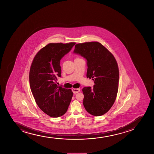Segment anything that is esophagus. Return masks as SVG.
I'll use <instances>...</instances> for the list:
<instances>
[{"instance_id": "1", "label": "esophagus", "mask_w": 154, "mask_h": 154, "mask_svg": "<svg viewBox=\"0 0 154 154\" xmlns=\"http://www.w3.org/2000/svg\"><path fill=\"white\" fill-rule=\"evenodd\" d=\"M72 92L74 94H76L80 91V89L79 88H73Z\"/></svg>"}]
</instances>
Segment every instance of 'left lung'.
Here are the masks:
<instances>
[{
	"mask_svg": "<svg viewBox=\"0 0 154 154\" xmlns=\"http://www.w3.org/2000/svg\"><path fill=\"white\" fill-rule=\"evenodd\" d=\"M73 53L86 60L87 77L92 78L93 88L83 89V105L87 112L100 116L115 102L118 90L119 72L113 55L101 43L88 42L75 46Z\"/></svg>",
	"mask_w": 154,
	"mask_h": 154,
	"instance_id": "8db88e82",
	"label": "left lung"
}]
</instances>
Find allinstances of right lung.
Returning a JSON list of instances; mask_svg holds the SVG:
<instances>
[{"label": "right lung", "mask_w": 154, "mask_h": 154, "mask_svg": "<svg viewBox=\"0 0 154 154\" xmlns=\"http://www.w3.org/2000/svg\"><path fill=\"white\" fill-rule=\"evenodd\" d=\"M75 42L50 43L34 57L30 68V88L38 106L52 118L60 117L67 111L73 96L71 89L56 84L61 76L60 61L69 53Z\"/></svg>", "instance_id": "1"}]
</instances>
